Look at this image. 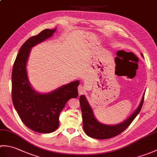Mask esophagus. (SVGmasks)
<instances>
[{
	"label": "esophagus",
	"instance_id": "obj_1",
	"mask_svg": "<svg viewBox=\"0 0 157 157\" xmlns=\"http://www.w3.org/2000/svg\"><path fill=\"white\" fill-rule=\"evenodd\" d=\"M78 93H79V95H81L83 93H84V90H85V88L82 85H79L78 88Z\"/></svg>",
	"mask_w": 157,
	"mask_h": 157
}]
</instances>
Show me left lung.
<instances>
[{
	"instance_id": "1",
	"label": "left lung",
	"mask_w": 157,
	"mask_h": 157,
	"mask_svg": "<svg viewBox=\"0 0 157 157\" xmlns=\"http://www.w3.org/2000/svg\"><path fill=\"white\" fill-rule=\"evenodd\" d=\"M144 94L143 96L138 109L128 119L118 125H107L102 124L95 119L92 110L90 106L89 105L85 96L82 95L79 98V102H80L82 113L83 127H84L85 133L90 137L101 140L113 138L120 134L128 128L140 111L143 102H144Z\"/></svg>"
}]
</instances>
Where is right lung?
Returning a JSON list of instances; mask_svg holds the SVG:
<instances>
[{
  "label": "right lung",
  "mask_w": 157,
  "mask_h": 157,
  "mask_svg": "<svg viewBox=\"0 0 157 157\" xmlns=\"http://www.w3.org/2000/svg\"><path fill=\"white\" fill-rule=\"evenodd\" d=\"M55 30L46 29L27 40L19 49L12 71L14 107L28 128L42 134L51 133L59 128L60 113L70 98L78 96V80L45 94L35 92L29 83L26 63L31 48L51 37Z\"/></svg>",
  "instance_id": "obj_1"
}]
</instances>
